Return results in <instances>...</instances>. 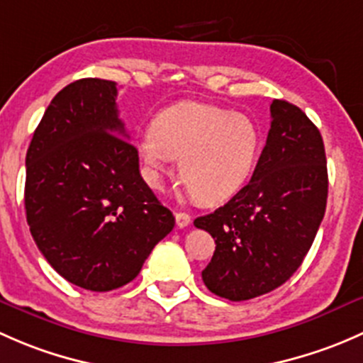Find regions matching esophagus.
<instances>
[{
  "label": "esophagus",
  "instance_id": "1",
  "mask_svg": "<svg viewBox=\"0 0 363 363\" xmlns=\"http://www.w3.org/2000/svg\"><path fill=\"white\" fill-rule=\"evenodd\" d=\"M190 222H192V216L189 215V213L185 211H178L177 213V225L180 227V229H183V227L190 225Z\"/></svg>",
  "mask_w": 363,
  "mask_h": 363
}]
</instances>
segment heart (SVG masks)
<instances>
[{
	"label": "heart",
	"mask_w": 363,
	"mask_h": 363,
	"mask_svg": "<svg viewBox=\"0 0 363 363\" xmlns=\"http://www.w3.org/2000/svg\"><path fill=\"white\" fill-rule=\"evenodd\" d=\"M138 150L152 185L180 157V178L204 204L230 199L245 186L262 150V130L252 117L215 104H174L157 115Z\"/></svg>",
	"instance_id": "b5f03b06"
}]
</instances>
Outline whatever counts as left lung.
Here are the masks:
<instances>
[{
    "instance_id": "obj_1",
    "label": "left lung",
    "mask_w": 363,
    "mask_h": 363,
    "mask_svg": "<svg viewBox=\"0 0 363 363\" xmlns=\"http://www.w3.org/2000/svg\"><path fill=\"white\" fill-rule=\"evenodd\" d=\"M327 194L318 127L298 106L274 99L271 129L252 180L229 203L194 220L216 242L203 271L209 292L248 301L290 279L315 241Z\"/></svg>"
}]
</instances>
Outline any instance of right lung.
<instances>
[{
    "mask_svg": "<svg viewBox=\"0 0 363 363\" xmlns=\"http://www.w3.org/2000/svg\"><path fill=\"white\" fill-rule=\"evenodd\" d=\"M117 84L82 78L57 92L26 155L28 225L47 262L91 292L140 274L174 227L140 174L118 118Z\"/></svg>",
    "mask_w": 363,
    "mask_h": 363,
    "instance_id": "1",
    "label": "right lung"
}]
</instances>
